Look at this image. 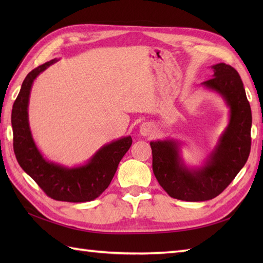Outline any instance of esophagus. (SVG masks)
<instances>
[{
	"instance_id": "1",
	"label": "esophagus",
	"mask_w": 263,
	"mask_h": 263,
	"mask_svg": "<svg viewBox=\"0 0 263 263\" xmlns=\"http://www.w3.org/2000/svg\"><path fill=\"white\" fill-rule=\"evenodd\" d=\"M153 131V126L149 123H143V124L140 126V133L142 136H149Z\"/></svg>"
}]
</instances>
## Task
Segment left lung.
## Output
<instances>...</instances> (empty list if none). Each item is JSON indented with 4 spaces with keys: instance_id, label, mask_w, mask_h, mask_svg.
<instances>
[{
    "instance_id": "obj_1",
    "label": "left lung",
    "mask_w": 263,
    "mask_h": 263,
    "mask_svg": "<svg viewBox=\"0 0 263 263\" xmlns=\"http://www.w3.org/2000/svg\"><path fill=\"white\" fill-rule=\"evenodd\" d=\"M211 69L212 78L201 86L220 95L230 108V121L203 165L186 166L181 156L182 142L175 139L150 142L154 174L174 199L198 202L216 198L243 168L250 155L252 114L241 77L225 63Z\"/></svg>"
}]
</instances>
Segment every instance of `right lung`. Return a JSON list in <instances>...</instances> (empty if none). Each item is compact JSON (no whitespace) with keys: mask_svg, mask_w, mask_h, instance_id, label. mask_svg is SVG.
Returning <instances> with one entry per match:
<instances>
[{"mask_svg":"<svg viewBox=\"0 0 263 263\" xmlns=\"http://www.w3.org/2000/svg\"><path fill=\"white\" fill-rule=\"evenodd\" d=\"M58 59L37 66L22 82L11 114L13 149L21 168L49 198L66 202H87L98 198L113 180L121 159L132 144V138L123 137L104 144L86 164L66 167L44 158L30 131L28 105L32 83Z\"/></svg>","mask_w":263,"mask_h":263,"instance_id":"1","label":"right lung"}]
</instances>
